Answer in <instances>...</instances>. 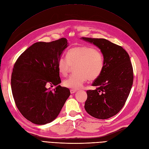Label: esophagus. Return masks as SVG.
Listing matches in <instances>:
<instances>
[{
  "label": "esophagus",
  "instance_id": "esophagus-1",
  "mask_svg": "<svg viewBox=\"0 0 149 149\" xmlns=\"http://www.w3.org/2000/svg\"><path fill=\"white\" fill-rule=\"evenodd\" d=\"M76 92V90H75V89H71V90H70V93H71V94L75 93Z\"/></svg>",
  "mask_w": 149,
  "mask_h": 149
}]
</instances>
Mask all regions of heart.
I'll use <instances>...</instances> for the list:
<instances>
[{"label": "heart", "instance_id": "heart-1", "mask_svg": "<svg viewBox=\"0 0 149 149\" xmlns=\"http://www.w3.org/2000/svg\"><path fill=\"white\" fill-rule=\"evenodd\" d=\"M74 66L76 73L64 80L63 85L67 88L79 89L88 79L94 80L100 76L104 60L102 54L95 48L80 46L70 49L67 52L66 58L61 56L57 63L58 71L64 76Z\"/></svg>", "mask_w": 149, "mask_h": 149}]
</instances>
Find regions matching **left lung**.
<instances>
[{"label":"left lung","mask_w":149,"mask_h":149,"mask_svg":"<svg viewBox=\"0 0 149 149\" xmlns=\"http://www.w3.org/2000/svg\"><path fill=\"white\" fill-rule=\"evenodd\" d=\"M101 49L104 60L101 74L86 91L84 109L94 118L106 119L115 116L125 104L133 84V69L129 54L120 46L104 38L82 37Z\"/></svg>","instance_id":"left-lung-1"}]
</instances>
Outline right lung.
Here are the masks:
<instances>
[{
    "label": "right lung",
    "mask_w": 149,
    "mask_h": 149,
    "mask_svg": "<svg viewBox=\"0 0 149 149\" xmlns=\"http://www.w3.org/2000/svg\"><path fill=\"white\" fill-rule=\"evenodd\" d=\"M68 46L65 38L51 42H37L21 54L16 61L11 77L15 104L24 118L44 125L55 120L70 95V89L61 87L57 67L58 59ZM57 85L53 91L47 87Z\"/></svg>",
    "instance_id": "1"
}]
</instances>
